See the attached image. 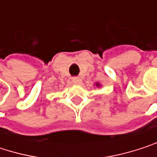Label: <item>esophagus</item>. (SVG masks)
<instances>
[{"label":"esophagus","mask_w":157,"mask_h":157,"mask_svg":"<svg viewBox=\"0 0 157 157\" xmlns=\"http://www.w3.org/2000/svg\"><path fill=\"white\" fill-rule=\"evenodd\" d=\"M73 82L75 83V84H82V79L79 78V77H74L73 78Z\"/></svg>","instance_id":"34e87169"}]
</instances>
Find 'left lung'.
<instances>
[{
  "mask_svg": "<svg viewBox=\"0 0 157 157\" xmlns=\"http://www.w3.org/2000/svg\"><path fill=\"white\" fill-rule=\"evenodd\" d=\"M95 85H96L97 87H99V86H101V85H100V84H99L98 82H96V83H95Z\"/></svg>",
  "mask_w": 157,
  "mask_h": 157,
  "instance_id": "8db88e82",
  "label": "left lung"
}]
</instances>
